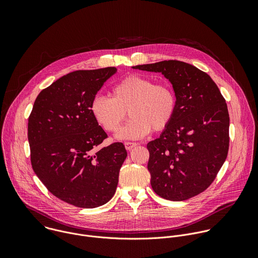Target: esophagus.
<instances>
[{"mask_svg": "<svg viewBox=\"0 0 258 258\" xmlns=\"http://www.w3.org/2000/svg\"><path fill=\"white\" fill-rule=\"evenodd\" d=\"M138 144L137 143H134V142H125L124 143V146H125V149L126 150H132L134 147H136Z\"/></svg>", "mask_w": 258, "mask_h": 258, "instance_id": "esophagus-1", "label": "esophagus"}]
</instances>
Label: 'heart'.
<instances>
[{
	"mask_svg": "<svg viewBox=\"0 0 258 258\" xmlns=\"http://www.w3.org/2000/svg\"><path fill=\"white\" fill-rule=\"evenodd\" d=\"M112 98L96 95L90 111L97 123L106 132L115 133L123 122L126 111L131 119L117 134V138L140 139L152 130H165L176 111V96L165 83H157L149 77L132 75L115 84Z\"/></svg>",
	"mask_w": 258,
	"mask_h": 258,
	"instance_id": "obj_1",
	"label": "heart"
}]
</instances>
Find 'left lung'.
<instances>
[{
  "mask_svg": "<svg viewBox=\"0 0 258 258\" xmlns=\"http://www.w3.org/2000/svg\"><path fill=\"white\" fill-rule=\"evenodd\" d=\"M133 68L161 72L176 96L173 119L147 145L152 189L171 201L202 193L228 156L230 116L225 98L207 73L185 62L165 60Z\"/></svg>",
  "mask_w": 258,
  "mask_h": 258,
  "instance_id": "8db88e82",
  "label": "left lung"
}]
</instances>
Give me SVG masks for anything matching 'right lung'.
<instances>
[{
	"instance_id": "right-lung-1",
	"label": "right lung",
	"mask_w": 258,
	"mask_h": 258,
	"mask_svg": "<svg viewBox=\"0 0 258 258\" xmlns=\"http://www.w3.org/2000/svg\"><path fill=\"white\" fill-rule=\"evenodd\" d=\"M115 67L77 70L44 89L28 117L34 173L60 200L81 208L107 203L127 156L122 143L96 151L108 137L90 111L91 101Z\"/></svg>"
}]
</instances>
